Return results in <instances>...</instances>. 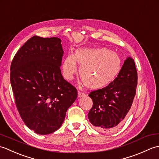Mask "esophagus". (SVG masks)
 I'll return each instance as SVG.
<instances>
[{
  "label": "esophagus",
  "instance_id": "obj_1",
  "mask_svg": "<svg viewBox=\"0 0 159 159\" xmlns=\"http://www.w3.org/2000/svg\"><path fill=\"white\" fill-rule=\"evenodd\" d=\"M84 96H85V93H84L83 92H78V97L79 98H82Z\"/></svg>",
  "mask_w": 159,
  "mask_h": 159
}]
</instances>
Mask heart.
I'll list each match as a JSON object with an SVG mask.
<instances>
[{
    "instance_id": "1",
    "label": "heart",
    "mask_w": 159,
    "mask_h": 159,
    "mask_svg": "<svg viewBox=\"0 0 159 159\" xmlns=\"http://www.w3.org/2000/svg\"><path fill=\"white\" fill-rule=\"evenodd\" d=\"M87 88L100 89L113 81L120 70L121 61L117 53L107 48H81L74 55L69 54L62 63V73L65 79L71 80L77 71Z\"/></svg>"
}]
</instances>
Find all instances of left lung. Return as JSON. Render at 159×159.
Returning a JSON list of instances; mask_svg holds the SVG:
<instances>
[{
  "label": "left lung",
  "mask_w": 159,
  "mask_h": 159,
  "mask_svg": "<svg viewBox=\"0 0 159 159\" xmlns=\"http://www.w3.org/2000/svg\"><path fill=\"white\" fill-rule=\"evenodd\" d=\"M137 85L135 63L132 57H128L113 82L89 93L93 100V107L88 113L90 122L100 130L119 127L130 109Z\"/></svg>",
  "instance_id": "obj_1"
}]
</instances>
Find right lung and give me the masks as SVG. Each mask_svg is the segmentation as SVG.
Segmentation results:
<instances>
[{
    "mask_svg": "<svg viewBox=\"0 0 159 159\" xmlns=\"http://www.w3.org/2000/svg\"><path fill=\"white\" fill-rule=\"evenodd\" d=\"M61 42L58 38L33 36L11 65L10 81L20 117L29 128L43 135L59 129L77 98V90L61 72Z\"/></svg>",
    "mask_w": 159,
    "mask_h": 159,
    "instance_id": "right-lung-1",
    "label": "right lung"
}]
</instances>
